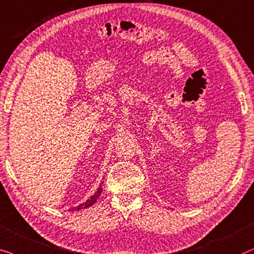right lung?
<instances>
[{
    "mask_svg": "<svg viewBox=\"0 0 254 254\" xmlns=\"http://www.w3.org/2000/svg\"><path fill=\"white\" fill-rule=\"evenodd\" d=\"M102 184H103V182H102ZM101 191H102V185L100 186V188L97 189V191L92 196V197L89 198V200H87L86 202H83V203H81L80 205H77V207H75V208H70L69 210H70V211H73V210H81V209H86V208L92 207V205L97 201V198L100 197Z\"/></svg>",
    "mask_w": 254,
    "mask_h": 254,
    "instance_id": "1",
    "label": "right lung"
}]
</instances>
